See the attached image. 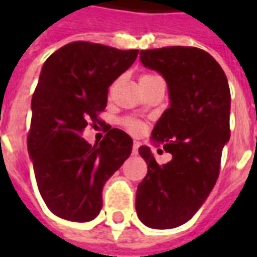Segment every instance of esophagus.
Listing matches in <instances>:
<instances>
[{"label": "esophagus", "instance_id": "1", "mask_svg": "<svg viewBox=\"0 0 257 257\" xmlns=\"http://www.w3.org/2000/svg\"><path fill=\"white\" fill-rule=\"evenodd\" d=\"M138 153H139V143L135 142L134 146H132V156H138Z\"/></svg>", "mask_w": 257, "mask_h": 257}]
</instances>
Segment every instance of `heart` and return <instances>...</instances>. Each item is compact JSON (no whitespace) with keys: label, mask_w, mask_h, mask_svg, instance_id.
Returning <instances> with one entry per match:
<instances>
[{"label":"heart","mask_w":257,"mask_h":257,"mask_svg":"<svg viewBox=\"0 0 257 257\" xmlns=\"http://www.w3.org/2000/svg\"><path fill=\"white\" fill-rule=\"evenodd\" d=\"M158 79H161V77H158L157 74H151V73H145L140 75V85L143 86V85L151 84V82H154V81H158ZM122 125L123 128L128 131L129 134L132 135H139L142 131H143V126H142V123L138 122L136 119H132V118H125L122 119Z\"/></svg>","instance_id":"1"}]
</instances>
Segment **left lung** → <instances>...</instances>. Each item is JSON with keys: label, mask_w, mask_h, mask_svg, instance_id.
Masks as SVG:
<instances>
[{"label": "left lung", "mask_w": 257, "mask_h": 257, "mask_svg": "<svg viewBox=\"0 0 257 257\" xmlns=\"http://www.w3.org/2000/svg\"><path fill=\"white\" fill-rule=\"evenodd\" d=\"M140 60L167 79L171 106L151 138L172 160L158 165L149 147H139L147 175L138 186L136 212L147 227L173 228L195 215L219 178L230 139V88L220 64L199 48L140 51Z\"/></svg>", "instance_id": "obj_1"}]
</instances>
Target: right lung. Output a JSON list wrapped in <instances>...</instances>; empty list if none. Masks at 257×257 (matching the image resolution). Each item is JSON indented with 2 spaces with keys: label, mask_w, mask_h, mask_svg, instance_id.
<instances>
[{
  "label": "right lung",
  "mask_w": 257,
  "mask_h": 257,
  "mask_svg": "<svg viewBox=\"0 0 257 257\" xmlns=\"http://www.w3.org/2000/svg\"><path fill=\"white\" fill-rule=\"evenodd\" d=\"M138 53L74 41L44 63L31 99L27 149L42 199L62 219H95L103 205V186L131 156L134 142L121 129L107 125L95 146L82 134L88 125H103L108 88Z\"/></svg>",
  "instance_id": "right-lung-1"
}]
</instances>
